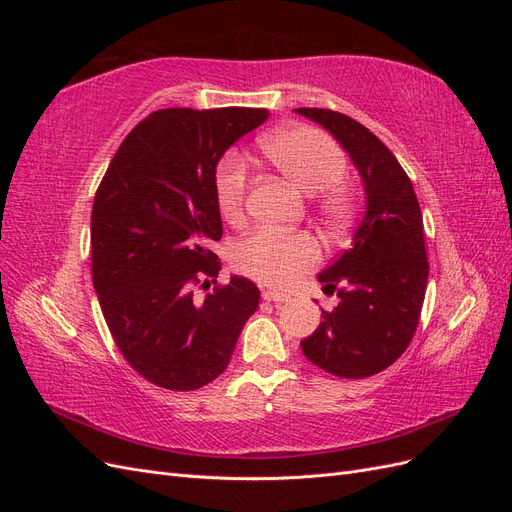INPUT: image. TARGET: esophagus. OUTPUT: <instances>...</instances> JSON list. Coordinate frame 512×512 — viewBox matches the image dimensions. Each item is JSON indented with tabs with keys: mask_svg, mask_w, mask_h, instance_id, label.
I'll list each match as a JSON object with an SVG mask.
<instances>
[{
	"mask_svg": "<svg viewBox=\"0 0 512 512\" xmlns=\"http://www.w3.org/2000/svg\"><path fill=\"white\" fill-rule=\"evenodd\" d=\"M262 299H265V301H273V303H288V301H290V297H288L286 292L273 290V288L262 290Z\"/></svg>",
	"mask_w": 512,
	"mask_h": 512,
	"instance_id": "obj_1",
	"label": "esophagus"
}]
</instances>
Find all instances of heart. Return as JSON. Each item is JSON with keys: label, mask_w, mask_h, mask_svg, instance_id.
<instances>
[{"label": "heart", "mask_w": 512, "mask_h": 512, "mask_svg": "<svg viewBox=\"0 0 512 512\" xmlns=\"http://www.w3.org/2000/svg\"><path fill=\"white\" fill-rule=\"evenodd\" d=\"M262 153L305 194H320L318 213L329 224H342L352 213V198L339 185L346 175V156L331 138L307 126L277 132L262 141ZM247 168L239 158H226L215 175V198L230 224L243 220ZM318 262V247L307 235L256 230L232 250V265L254 280L288 288Z\"/></svg>", "instance_id": "heart-1"}]
</instances>
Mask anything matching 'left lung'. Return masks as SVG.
<instances>
[{"mask_svg": "<svg viewBox=\"0 0 512 512\" xmlns=\"http://www.w3.org/2000/svg\"><path fill=\"white\" fill-rule=\"evenodd\" d=\"M350 153L367 207L352 245L318 275L339 303L322 309L320 327L301 342L309 361L339 378H369L410 346L421 318L429 262L423 213L412 181L380 138L329 108H297Z\"/></svg>", "mask_w": 512, "mask_h": 512, "instance_id": "left-lung-1", "label": "left lung"}]
</instances>
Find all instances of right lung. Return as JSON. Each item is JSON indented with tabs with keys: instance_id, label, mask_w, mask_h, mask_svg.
Returning a JSON list of instances; mask_svg holds the SVG:
<instances>
[{
	"instance_id": "add662e5",
	"label": "right lung",
	"mask_w": 512,
	"mask_h": 512,
	"mask_svg": "<svg viewBox=\"0 0 512 512\" xmlns=\"http://www.w3.org/2000/svg\"><path fill=\"white\" fill-rule=\"evenodd\" d=\"M265 108H162L123 138L91 209V277L119 352L151 384L196 391L228 367L260 301L247 277L218 282L215 166ZM208 294L196 300L193 290Z\"/></svg>"
}]
</instances>
